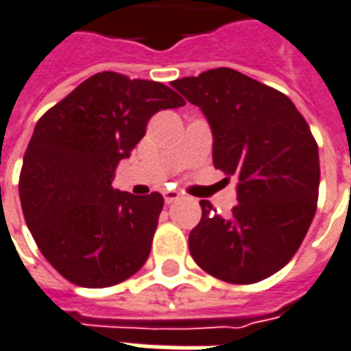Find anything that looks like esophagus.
I'll use <instances>...</instances> for the list:
<instances>
[{
	"instance_id": "obj_1",
	"label": "esophagus",
	"mask_w": 351,
	"mask_h": 351,
	"mask_svg": "<svg viewBox=\"0 0 351 351\" xmlns=\"http://www.w3.org/2000/svg\"><path fill=\"white\" fill-rule=\"evenodd\" d=\"M178 199H179V192H176V191H166L165 192V202L168 205L173 204V202H178Z\"/></svg>"
}]
</instances>
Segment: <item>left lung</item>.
Masks as SVG:
<instances>
[{
	"instance_id": "obj_1",
	"label": "left lung",
	"mask_w": 351,
	"mask_h": 351,
	"mask_svg": "<svg viewBox=\"0 0 351 351\" xmlns=\"http://www.w3.org/2000/svg\"><path fill=\"white\" fill-rule=\"evenodd\" d=\"M172 86L204 110L213 129V162L239 178V204L216 215L202 199L189 247L196 265L226 283L252 285L294 257L316 213L318 144L296 105L272 86L231 68Z\"/></svg>"
}]
</instances>
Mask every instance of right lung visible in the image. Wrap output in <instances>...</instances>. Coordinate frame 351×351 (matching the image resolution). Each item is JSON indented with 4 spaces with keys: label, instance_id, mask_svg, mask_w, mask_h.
<instances>
[{
    "label": "right lung",
    "instance_id": "obj_1",
    "mask_svg": "<svg viewBox=\"0 0 351 351\" xmlns=\"http://www.w3.org/2000/svg\"><path fill=\"white\" fill-rule=\"evenodd\" d=\"M183 105L162 83L99 72L36 122L23 155L20 202L42 255L73 285H118L144 266L165 199L110 183L149 118Z\"/></svg>",
    "mask_w": 351,
    "mask_h": 351
}]
</instances>
